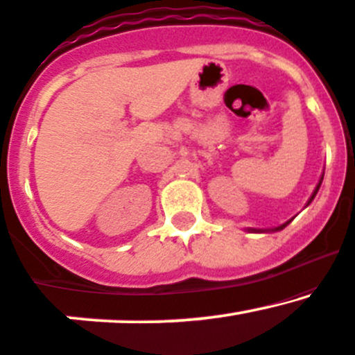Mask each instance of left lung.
Returning <instances> with one entry per match:
<instances>
[{
    "label": "left lung",
    "instance_id": "obj_1",
    "mask_svg": "<svg viewBox=\"0 0 355 355\" xmlns=\"http://www.w3.org/2000/svg\"><path fill=\"white\" fill-rule=\"evenodd\" d=\"M322 179H324V176H322V178H320V181H318V184H317V188H315V191H313V194H312V196H310V199H309V202H306V205H310V202H312V199H313V198H315L317 191H318V188H320V184H322ZM290 221H292V220H290ZM290 221H286V223H284V225H282V226H278V228H275L273 231H278V230H284V228H285V226H286V225H288V223H290ZM250 231H260V230H250Z\"/></svg>",
    "mask_w": 355,
    "mask_h": 355
}]
</instances>
